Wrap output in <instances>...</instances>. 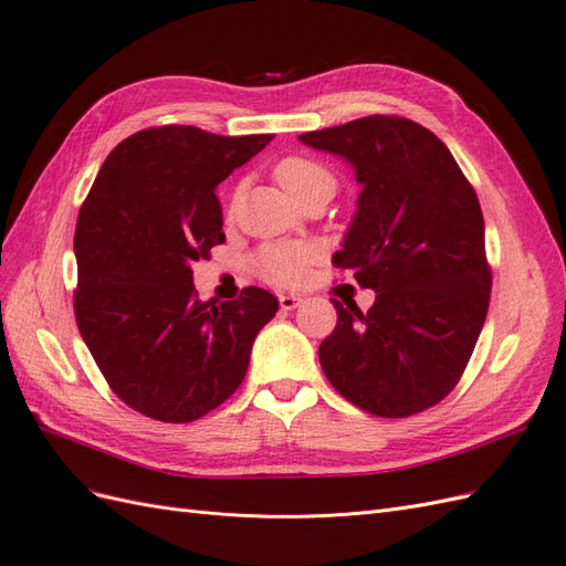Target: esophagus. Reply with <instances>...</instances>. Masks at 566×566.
I'll use <instances>...</instances> for the list:
<instances>
[{"label": "esophagus", "mask_w": 566, "mask_h": 566, "mask_svg": "<svg viewBox=\"0 0 566 566\" xmlns=\"http://www.w3.org/2000/svg\"><path fill=\"white\" fill-rule=\"evenodd\" d=\"M279 302H281V310H285V312H293L295 306H300L302 297H300V295H281V297H279Z\"/></svg>", "instance_id": "obj_1"}]
</instances>
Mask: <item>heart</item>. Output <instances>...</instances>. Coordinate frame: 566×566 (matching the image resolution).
Returning <instances> with one entry per match:
<instances>
[{
    "instance_id": "heart-1",
    "label": "heart",
    "mask_w": 566,
    "mask_h": 566,
    "mask_svg": "<svg viewBox=\"0 0 566 566\" xmlns=\"http://www.w3.org/2000/svg\"><path fill=\"white\" fill-rule=\"evenodd\" d=\"M273 179L297 205L310 200H328L337 177L333 169L312 156H285L273 165ZM238 198L231 200V210ZM314 262V250L304 243H273L264 245L254 256V269L273 285H295L304 279L306 269Z\"/></svg>"
}]
</instances>
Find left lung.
I'll use <instances>...</instances> for the list:
<instances>
[{"instance_id":"8db88e82","label":"left lung","mask_w":566,"mask_h":566,"mask_svg":"<svg viewBox=\"0 0 566 566\" xmlns=\"http://www.w3.org/2000/svg\"><path fill=\"white\" fill-rule=\"evenodd\" d=\"M300 139L352 163L364 186L333 264L375 290V304L364 314L352 300H331L337 325L318 347L325 378L366 413H422L462 378L489 312L474 188L437 134L399 115Z\"/></svg>"}]
</instances>
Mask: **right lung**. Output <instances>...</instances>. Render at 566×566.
I'll return each instance as SVG.
<instances>
[{
  "instance_id": "right-lung-1",
  "label": "right lung",
  "mask_w": 566,
  "mask_h": 566,
  "mask_svg": "<svg viewBox=\"0 0 566 566\" xmlns=\"http://www.w3.org/2000/svg\"><path fill=\"white\" fill-rule=\"evenodd\" d=\"M273 134L148 127L119 142L75 229V321L108 387L160 422H193L241 387L252 342L279 300L243 287L200 302L191 264L227 241L217 184Z\"/></svg>"
}]
</instances>
